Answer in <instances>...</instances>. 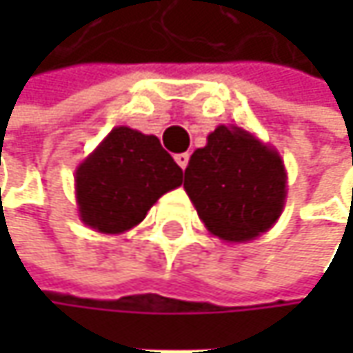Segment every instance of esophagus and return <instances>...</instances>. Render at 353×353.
Listing matches in <instances>:
<instances>
[{
  "instance_id": "1",
  "label": "esophagus",
  "mask_w": 353,
  "mask_h": 353,
  "mask_svg": "<svg viewBox=\"0 0 353 353\" xmlns=\"http://www.w3.org/2000/svg\"><path fill=\"white\" fill-rule=\"evenodd\" d=\"M188 161H190V155H188V153H177L176 155V163L181 168V170H185Z\"/></svg>"
}]
</instances>
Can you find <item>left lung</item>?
Returning a JSON list of instances; mask_svg holds the SVG:
<instances>
[{"label":"left lung","mask_w":353,"mask_h":353,"mask_svg":"<svg viewBox=\"0 0 353 353\" xmlns=\"http://www.w3.org/2000/svg\"><path fill=\"white\" fill-rule=\"evenodd\" d=\"M280 153L237 124H219L196 149L183 190L210 235L227 243L253 241L270 231L286 204Z\"/></svg>","instance_id":"left-lung-1"}]
</instances>
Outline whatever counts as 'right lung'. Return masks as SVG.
<instances>
[{
  "instance_id": "obj_1",
  "label": "right lung",
  "mask_w": 353,
  "mask_h": 353,
  "mask_svg": "<svg viewBox=\"0 0 353 353\" xmlns=\"http://www.w3.org/2000/svg\"><path fill=\"white\" fill-rule=\"evenodd\" d=\"M179 185L181 170L155 134L114 126L75 170L77 214L98 233L120 235Z\"/></svg>"
}]
</instances>
